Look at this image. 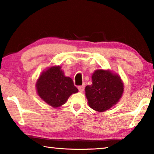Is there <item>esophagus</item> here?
Returning <instances> with one entry per match:
<instances>
[{
	"instance_id": "34e87169",
	"label": "esophagus",
	"mask_w": 154,
	"mask_h": 154,
	"mask_svg": "<svg viewBox=\"0 0 154 154\" xmlns=\"http://www.w3.org/2000/svg\"><path fill=\"white\" fill-rule=\"evenodd\" d=\"M84 88H85V85H79V86H78V90H79V92H83V91L84 90Z\"/></svg>"
}]
</instances>
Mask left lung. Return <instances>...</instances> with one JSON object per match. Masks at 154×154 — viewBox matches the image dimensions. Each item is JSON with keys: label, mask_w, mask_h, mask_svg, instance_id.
I'll list each match as a JSON object with an SVG mask.
<instances>
[{"label": "left lung", "mask_w": 154, "mask_h": 154, "mask_svg": "<svg viewBox=\"0 0 154 154\" xmlns=\"http://www.w3.org/2000/svg\"><path fill=\"white\" fill-rule=\"evenodd\" d=\"M92 84L85 88L88 104L94 110L105 111L118 102L124 91L120 77L100 69L94 72Z\"/></svg>", "instance_id": "left-lung-1"}]
</instances>
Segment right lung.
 <instances>
[{
    "instance_id": "right-lung-1",
    "label": "right lung",
    "mask_w": 154,
    "mask_h": 154,
    "mask_svg": "<svg viewBox=\"0 0 154 154\" xmlns=\"http://www.w3.org/2000/svg\"><path fill=\"white\" fill-rule=\"evenodd\" d=\"M36 85L41 98L53 107L64 105L72 94L78 92L72 80L64 76L59 66L42 72Z\"/></svg>"
}]
</instances>
